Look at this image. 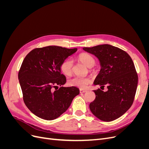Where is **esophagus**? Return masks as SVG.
Masks as SVG:
<instances>
[{"label":"esophagus","instance_id":"esophagus-1","mask_svg":"<svg viewBox=\"0 0 149 149\" xmlns=\"http://www.w3.org/2000/svg\"><path fill=\"white\" fill-rule=\"evenodd\" d=\"M79 92L80 93H84L86 92H87L86 90H84V89H79Z\"/></svg>","mask_w":149,"mask_h":149}]
</instances>
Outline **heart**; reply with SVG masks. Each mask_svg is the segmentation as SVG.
Returning <instances> with one entry per match:
<instances>
[{"label": "heart", "instance_id": "1", "mask_svg": "<svg viewBox=\"0 0 149 149\" xmlns=\"http://www.w3.org/2000/svg\"><path fill=\"white\" fill-rule=\"evenodd\" d=\"M78 60L88 68L93 67L96 63L95 59L89 54L83 53L78 55ZM73 61L71 59H66L62 62L60 68L63 73L66 76H70L73 73ZM92 82L90 77H79L75 76L69 79L68 84L71 86L78 87L81 89L86 88Z\"/></svg>", "mask_w": 149, "mask_h": 149}]
</instances>
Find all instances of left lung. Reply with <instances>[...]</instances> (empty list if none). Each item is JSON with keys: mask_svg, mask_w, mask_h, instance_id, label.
<instances>
[{"mask_svg": "<svg viewBox=\"0 0 149 149\" xmlns=\"http://www.w3.org/2000/svg\"><path fill=\"white\" fill-rule=\"evenodd\" d=\"M83 49L100 61L101 68L94 84L108 89L106 92L94 90L96 99L90 103V110L101 120H116L131 107L136 95L138 75L132 58L123 49L107 44Z\"/></svg>", "mask_w": 149, "mask_h": 149, "instance_id": "obj_1", "label": "left lung"}]
</instances>
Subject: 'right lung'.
Returning <instances> with one entry per match:
<instances>
[{"instance_id": "obj_1", "label": "right lung", "mask_w": 149, "mask_h": 149, "mask_svg": "<svg viewBox=\"0 0 149 149\" xmlns=\"http://www.w3.org/2000/svg\"><path fill=\"white\" fill-rule=\"evenodd\" d=\"M76 51L77 48L48 46L33 49L24 58L18 75L23 100L28 109L38 118L48 120L56 119L79 94V89L74 86L54 90L57 85L65 84L61 65Z\"/></svg>"}]
</instances>
